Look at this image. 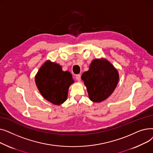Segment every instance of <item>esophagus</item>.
Here are the masks:
<instances>
[{"mask_svg": "<svg viewBox=\"0 0 153 153\" xmlns=\"http://www.w3.org/2000/svg\"><path fill=\"white\" fill-rule=\"evenodd\" d=\"M81 74H77L76 76V79L77 81H81Z\"/></svg>", "mask_w": 153, "mask_h": 153, "instance_id": "1", "label": "esophagus"}]
</instances>
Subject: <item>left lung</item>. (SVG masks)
<instances>
[{
    "instance_id": "left-lung-1",
    "label": "left lung",
    "mask_w": 153,
    "mask_h": 153,
    "mask_svg": "<svg viewBox=\"0 0 153 153\" xmlns=\"http://www.w3.org/2000/svg\"><path fill=\"white\" fill-rule=\"evenodd\" d=\"M81 78L87 87L89 99L94 102H100L114 91L119 76L117 70L108 61L96 59Z\"/></svg>"
}]
</instances>
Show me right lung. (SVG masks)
I'll use <instances>...</instances> for the list:
<instances>
[{
	"label": "right lung",
	"mask_w": 153,
	"mask_h": 153,
	"mask_svg": "<svg viewBox=\"0 0 153 153\" xmlns=\"http://www.w3.org/2000/svg\"><path fill=\"white\" fill-rule=\"evenodd\" d=\"M35 82L46 100L59 105L66 100L69 87L74 81L69 72L62 71L59 64L48 61L39 69Z\"/></svg>",
	"instance_id": "add662e5"
}]
</instances>
